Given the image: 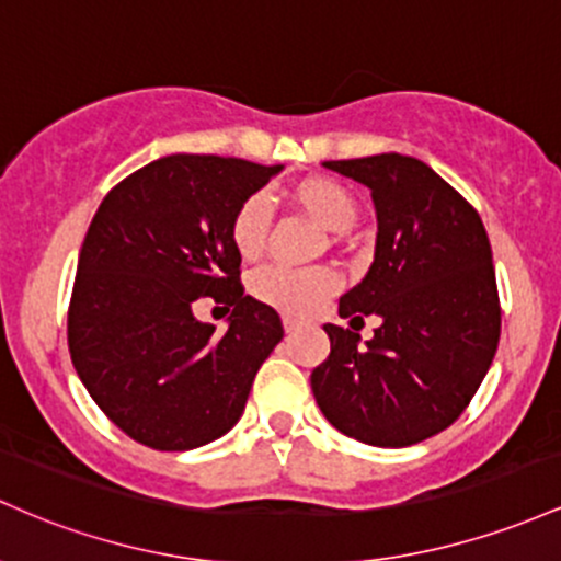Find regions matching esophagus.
Returning <instances> with one entry per match:
<instances>
[{"label":"esophagus","instance_id":"1","mask_svg":"<svg viewBox=\"0 0 561 561\" xmlns=\"http://www.w3.org/2000/svg\"><path fill=\"white\" fill-rule=\"evenodd\" d=\"M299 325H301V320L297 318V314H291V312H286V314H283V329H286V333L297 331Z\"/></svg>","mask_w":561,"mask_h":561}]
</instances>
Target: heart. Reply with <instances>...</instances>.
I'll list each match as a JSON object with an SVG mask.
<instances>
[{"label":"heart","instance_id":"1","mask_svg":"<svg viewBox=\"0 0 561 561\" xmlns=\"http://www.w3.org/2000/svg\"><path fill=\"white\" fill-rule=\"evenodd\" d=\"M291 198L305 209L325 232H347L357 222V201L342 182L331 178H307L294 185ZM270 214L262 196L241 201L230 222V241L243 260H256L267 243ZM339 275L329 267L288 270L267 267L251 283V291L264 305L278 310L307 314L314 312L339 288Z\"/></svg>","mask_w":561,"mask_h":561}]
</instances>
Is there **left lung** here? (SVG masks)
<instances>
[{
    "label": "left lung",
    "mask_w": 561,
    "mask_h": 561,
    "mask_svg": "<svg viewBox=\"0 0 561 561\" xmlns=\"http://www.w3.org/2000/svg\"><path fill=\"white\" fill-rule=\"evenodd\" d=\"M323 167L360 182L374 198V264L339 299V314H379L381 325L365 344L360 333L323 325L331 355L310 376L314 402L347 437L408 448L461 416L499 350L488 232L480 214L413 156Z\"/></svg>",
    "instance_id": "1"
}]
</instances>
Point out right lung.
<instances>
[{"mask_svg":"<svg viewBox=\"0 0 561 561\" xmlns=\"http://www.w3.org/2000/svg\"><path fill=\"white\" fill-rule=\"evenodd\" d=\"M283 169L222 156L150 161L103 198L79 254L68 350L90 398L131 439L193 450L228 434L283 339L273 307L243 294L230 222ZM201 296L233 307L222 337Z\"/></svg>","mask_w":561,"mask_h":561,"instance_id":"add662e5","label":"right lung"}]
</instances>
